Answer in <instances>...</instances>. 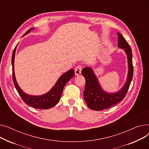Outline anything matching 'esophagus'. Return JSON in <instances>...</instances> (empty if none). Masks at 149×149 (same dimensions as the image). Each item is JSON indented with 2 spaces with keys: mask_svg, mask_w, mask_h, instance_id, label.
<instances>
[{
  "mask_svg": "<svg viewBox=\"0 0 149 149\" xmlns=\"http://www.w3.org/2000/svg\"><path fill=\"white\" fill-rule=\"evenodd\" d=\"M81 70H82V66L81 65H78L76 67V68L74 69L75 74L76 76L79 75L81 73Z\"/></svg>",
  "mask_w": 149,
  "mask_h": 149,
  "instance_id": "1",
  "label": "esophagus"
}]
</instances>
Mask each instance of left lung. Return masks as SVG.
<instances>
[{"mask_svg":"<svg viewBox=\"0 0 149 149\" xmlns=\"http://www.w3.org/2000/svg\"><path fill=\"white\" fill-rule=\"evenodd\" d=\"M117 35L118 47L124 50L127 58L128 73L127 79L119 91L115 93H108L102 88L92 67L84 68L82 70V74L84 76L86 82L84 98L88 107L93 110L105 109L121 102L125 97L132 79L134 68L132 50L123 36L119 32H117Z\"/></svg>","mask_w":149,"mask_h":149,"instance_id":"8db88e82","label":"left lung"}]
</instances>
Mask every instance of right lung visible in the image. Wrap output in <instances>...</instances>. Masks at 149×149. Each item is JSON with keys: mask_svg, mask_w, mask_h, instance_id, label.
<instances>
[{"mask_svg": "<svg viewBox=\"0 0 149 149\" xmlns=\"http://www.w3.org/2000/svg\"><path fill=\"white\" fill-rule=\"evenodd\" d=\"M33 29L34 28H32L29 29L24 34V36ZM17 45H18V44L14 49L11 60L13 66V79L17 91H18L24 102L30 107L41 109H47L54 107L59 101L65 85L74 76V70H69L68 71L61 75L54 86L47 93L40 95H32L26 94L20 88L15 76L14 58Z\"/></svg>", "mask_w": 149, "mask_h": 149, "instance_id": "obj_1", "label": "right lung"}]
</instances>
